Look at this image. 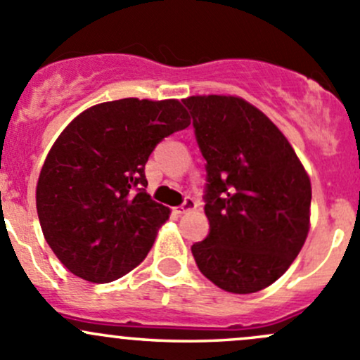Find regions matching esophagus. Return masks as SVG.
Returning <instances> with one entry per match:
<instances>
[{
	"instance_id": "esophagus-1",
	"label": "esophagus",
	"mask_w": 360,
	"mask_h": 360,
	"mask_svg": "<svg viewBox=\"0 0 360 360\" xmlns=\"http://www.w3.org/2000/svg\"><path fill=\"white\" fill-rule=\"evenodd\" d=\"M195 207H198V201H195L194 198H185V201L181 202L179 207H175V213L184 214V213H187V211L195 210Z\"/></svg>"
}]
</instances>
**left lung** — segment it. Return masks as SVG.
<instances>
[{
    "instance_id": "left-lung-1",
    "label": "left lung",
    "mask_w": 360,
    "mask_h": 360,
    "mask_svg": "<svg viewBox=\"0 0 360 360\" xmlns=\"http://www.w3.org/2000/svg\"><path fill=\"white\" fill-rule=\"evenodd\" d=\"M206 159L210 234L192 244L202 276L237 295L276 283L298 257L310 227L312 187L286 136L246 100L188 97Z\"/></svg>"
}]
</instances>
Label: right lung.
I'll use <instances>...</instances> for the list:
<instances>
[{
  "instance_id": "obj_1",
  "label": "right lung",
  "mask_w": 360,
  "mask_h": 360,
  "mask_svg": "<svg viewBox=\"0 0 360 360\" xmlns=\"http://www.w3.org/2000/svg\"><path fill=\"white\" fill-rule=\"evenodd\" d=\"M188 124L179 100L121 98L90 107L60 133L36 207L44 239L74 276L110 283L143 262L169 217L146 192V162Z\"/></svg>"
}]
</instances>
